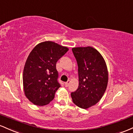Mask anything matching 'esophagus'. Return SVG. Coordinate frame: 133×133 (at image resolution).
<instances>
[{
  "label": "esophagus",
  "mask_w": 133,
  "mask_h": 133,
  "mask_svg": "<svg viewBox=\"0 0 133 133\" xmlns=\"http://www.w3.org/2000/svg\"><path fill=\"white\" fill-rule=\"evenodd\" d=\"M70 82V80H68V81H67L66 82H65V87H67L69 85Z\"/></svg>",
  "instance_id": "obj_1"
}]
</instances>
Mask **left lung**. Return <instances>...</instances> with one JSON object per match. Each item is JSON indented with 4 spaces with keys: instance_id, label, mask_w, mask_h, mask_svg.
Instances as JSON below:
<instances>
[{
    "instance_id": "left-lung-1",
    "label": "left lung",
    "mask_w": 133,
    "mask_h": 133,
    "mask_svg": "<svg viewBox=\"0 0 133 133\" xmlns=\"http://www.w3.org/2000/svg\"><path fill=\"white\" fill-rule=\"evenodd\" d=\"M78 65L79 85L71 93L73 102L82 109L96 104L105 93L108 83V71L104 58L91 46L73 48Z\"/></svg>"
}]
</instances>
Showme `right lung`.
I'll return each instance as SVG.
<instances>
[{"mask_svg":"<svg viewBox=\"0 0 133 133\" xmlns=\"http://www.w3.org/2000/svg\"><path fill=\"white\" fill-rule=\"evenodd\" d=\"M68 51L53 41L39 43L29 53L23 71L25 95L34 105H47L60 87L56 64Z\"/></svg>","mask_w":133,"mask_h":133,"instance_id":"obj_1","label":"right lung"}]
</instances>
